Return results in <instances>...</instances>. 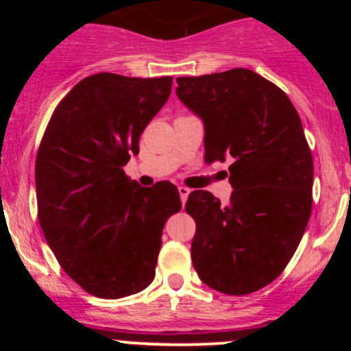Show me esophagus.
I'll use <instances>...</instances> for the list:
<instances>
[{
  "mask_svg": "<svg viewBox=\"0 0 351 351\" xmlns=\"http://www.w3.org/2000/svg\"><path fill=\"white\" fill-rule=\"evenodd\" d=\"M178 192H180V197H182V202L183 204H185L186 202V198H189V195H190V189H186V186H178Z\"/></svg>",
  "mask_w": 351,
  "mask_h": 351,
  "instance_id": "obj_1",
  "label": "esophagus"
}]
</instances>
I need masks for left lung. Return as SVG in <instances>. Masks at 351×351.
<instances>
[{"instance_id":"obj_1","label":"left lung","mask_w":351,"mask_h":351,"mask_svg":"<svg viewBox=\"0 0 351 351\" xmlns=\"http://www.w3.org/2000/svg\"><path fill=\"white\" fill-rule=\"evenodd\" d=\"M176 83L204 122L205 161L232 159L228 205L207 190L186 200L193 267L219 292H256L284 271L311 217L314 165L300 117L277 84L244 67Z\"/></svg>"}]
</instances>
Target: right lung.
<instances>
[{"mask_svg": "<svg viewBox=\"0 0 351 351\" xmlns=\"http://www.w3.org/2000/svg\"><path fill=\"white\" fill-rule=\"evenodd\" d=\"M171 76L98 73L52 113L35 161L38 222L62 270L100 299L154 280L162 228L182 208L173 183L144 189L123 173L171 93Z\"/></svg>", "mask_w": 351, "mask_h": 351, "instance_id": "right-lung-1", "label": "right lung"}]
</instances>
